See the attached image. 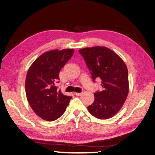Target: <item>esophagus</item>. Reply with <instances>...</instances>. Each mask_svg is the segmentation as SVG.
Instances as JSON below:
<instances>
[{
	"label": "esophagus",
	"mask_w": 155,
	"mask_h": 155,
	"mask_svg": "<svg viewBox=\"0 0 155 155\" xmlns=\"http://www.w3.org/2000/svg\"><path fill=\"white\" fill-rule=\"evenodd\" d=\"M75 94H76V96H80L83 94V92H76L75 93Z\"/></svg>",
	"instance_id": "34e87169"
}]
</instances>
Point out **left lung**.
Segmentation results:
<instances>
[{
  "label": "left lung",
  "mask_w": 155,
  "mask_h": 155,
  "mask_svg": "<svg viewBox=\"0 0 155 155\" xmlns=\"http://www.w3.org/2000/svg\"><path fill=\"white\" fill-rule=\"evenodd\" d=\"M91 71L92 78L101 80V91L94 93V101L88 107L98 119H109L122 107L129 92L128 70L119 56L104 46L79 50Z\"/></svg>",
  "instance_id": "obj_1"
}]
</instances>
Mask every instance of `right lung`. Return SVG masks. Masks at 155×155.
Listing matches in <instances>:
<instances>
[{"label":"right lung","mask_w":155,"mask_h":155,"mask_svg":"<svg viewBox=\"0 0 155 155\" xmlns=\"http://www.w3.org/2000/svg\"><path fill=\"white\" fill-rule=\"evenodd\" d=\"M74 52V49L46 51L33 63L28 71L25 82L27 100L42 119L49 121L58 119L72 99L58 91L55 83L59 79L60 70Z\"/></svg>","instance_id":"obj_1"}]
</instances>
